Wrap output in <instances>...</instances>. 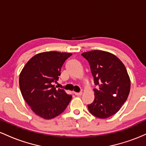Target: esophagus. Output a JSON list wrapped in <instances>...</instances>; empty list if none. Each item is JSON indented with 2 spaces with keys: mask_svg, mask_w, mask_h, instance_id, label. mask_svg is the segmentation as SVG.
I'll list each match as a JSON object with an SVG mask.
<instances>
[{
  "mask_svg": "<svg viewBox=\"0 0 146 146\" xmlns=\"http://www.w3.org/2000/svg\"><path fill=\"white\" fill-rule=\"evenodd\" d=\"M75 95H77V96H81L82 95V92H79V93H76V92H75Z\"/></svg>",
  "mask_w": 146,
  "mask_h": 146,
  "instance_id": "esophagus-1",
  "label": "esophagus"
}]
</instances>
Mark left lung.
<instances>
[{
    "instance_id": "left-lung-1",
    "label": "left lung",
    "mask_w": 146,
    "mask_h": 146,
    "mask_svg": "<svg viewBox=\"0 0 146 146\" xmlns=\"http://www.w3.org/2000/svg\"><path fill=\"white\" fill-rule=\"evenodd\" d=\"M86 58L98 88H94L95 100L88 105L94 116L106 119L120 110L128 98L130 80L124 64L109 52L94 50L82 53Z\"/></svg>"
}]
</instances>
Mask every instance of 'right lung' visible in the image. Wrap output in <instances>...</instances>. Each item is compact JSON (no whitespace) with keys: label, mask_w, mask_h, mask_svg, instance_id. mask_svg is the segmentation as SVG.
I'll return each mask as SVG.
<instances>
[{"label":"right lung","mask_w":146,"mask_h":146,"mask_svg":"<svg viewBox=\"0 0 146 146\" xmlns=\"http://www.w3.org/2000/svg\"><path fill=\"white\" fill-rule=\"evenodd\" d=\"M70 53L47 51L38 53L25 65L19 77L22 95L38 116L53 119L64 111L72 96L63 89H56L57 82L65 60Z\"/></svg>","instance_id":"add662e5"}]
</instances>
